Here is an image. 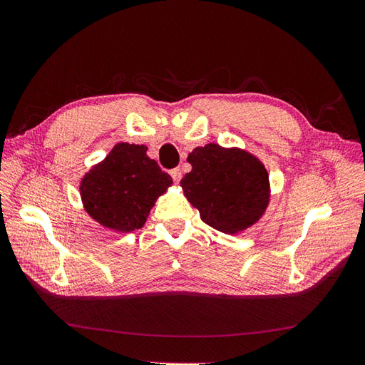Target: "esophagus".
<instances>
[{
  "mask_svg": "<svg viewBox=\"0 0 365 365\" xmlns=\"http://www.w3.org/2000/svg\"><path fill=\"white\" fill-rule=\"evenodd\" d=\"M170 175H172V178H173V181H175L176 184H178V182L181 181V176H182L181 169H178V168H176V169H172V170H170Z\"/></svg>",
  "mask_w": 365,
  "mask_h": 365,
  "instance_id": "obj_1",
  "label": "esophagus"
}]
</instances>
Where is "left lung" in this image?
Returning a JSON list of instances; mask_svg holds the SVG:
<instances>
[{
	"label": "left lung",
	"mask_w": 365,
	"mask_h": 365,
	"mask_svg": "<svg viewBox=\"0 0 365 365\" xmlns=\"http://www.w3.org/2000/svg\"><path fill=\"white\" fill-rule=\"evenodd\" d=\"M187 161L192 170L181 187L207 225L236 235L263 216L269 204V176L250 152L210 143L189 153Z\"/></svg>",
	"instance_id": "1"
}]
</instances>
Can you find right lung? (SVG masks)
I'll list each match as a JSON object with an SVG mask.
<instances>
[{
	"mask_svg": "<svg viewBox=\"0 0 365 365\" xmlns=\"http://www.w3.org/2000/svg\"><path fill=\"white\" fill-rule=\"evenodd\" d=\"M146 150L145 145L117 143L82 178L83 207L98 224L121 233L141 228L158 196L172 184L170 175Z\"/></svg>",
	"mask_w": 365,
	"mask_h": 365,
	"instance_id": "add662e5",
	"label": "right lung"
}]
</instances>
